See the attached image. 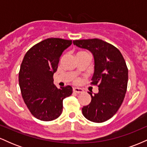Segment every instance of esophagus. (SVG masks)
<instances>
[{
	"label": "esophagus",
	"mask_w": 147,
	"mask_h": 147,
	"mask_svg": "<svg viewBox=\"0 0 147 147\" xmlns=\"http://www.w3.org/2000/svg\"><path fill=\"white\" fill-rule=\"evenodd\" d=\"M73 92H76V93H82L84 90L79 88H73Z\"/></svg>",
	"instance_id": "1"
}]
</instances>
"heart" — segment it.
Masks as SVG:
<instances>
[{
    "mask_svg": "<svg viewBox=\"0 0 147 147\" xmlns=\"http://www.w3.org/2000/svg\"><path fill=\"white\" fill-rule=\"evenodd\" d=\"M82 54H88V53L87 52H85V51H79V52H77V55H82ZM88 55H89V54H88ZM75 82H78V79H76L75 80Z\"/></svg>",
    "mask_w": 147,
    "mask_h": 147,
    "instance_id": "obj_1",
    "label": "heart"
}]
</instances>
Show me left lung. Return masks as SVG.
Masks as SVG:
<instances>
[{
    "label": "left lung",
    "mask_w": 147,
    "mask_h": 147,
    "mask_svg": "<svg viewBox=\"0 0 147 147\" xmlns=\"http://www.w3.org/2000/svg\"><path fill=\"white\" fill-rule=\"evenodd\" d=\"M73 43L93 55L95 72L90 84L99 88L97 94L88 92L92 99L82 108V113L91 122H106L117 113L125 97L128 84L125 60L116 47L98 38L75 40Z\"/></svg>",
    "instance_id": "left-lung-1"
}]
</instances>
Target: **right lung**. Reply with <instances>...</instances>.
<instances>
[{
	"instance_id": "obj_1",
	"label": "right lung",
	"mask_w": 147,
	"mask_h": 147,
	"mask_svg": "<svg viewBox=\"0 0 147 147\" xmlns=\"http://www.w3.org/2000/svg\"><path fill=\"white\" fill-rule=\"evenodd\" d=\"M72 40L49 38L36 43L25 54L18 73L22 97L32 115L42 121H52L61 115L63 100L72 93L66 86L57 88L53 75L62 52Z\"/></svg>"
}]
</instances>
